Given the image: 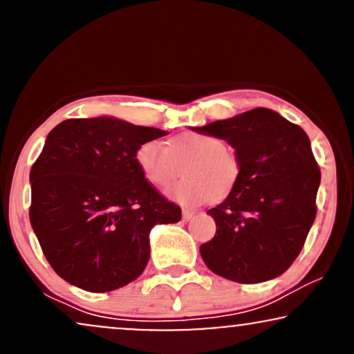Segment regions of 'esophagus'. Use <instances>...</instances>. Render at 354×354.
I'll use <instances>...</instances> for the list:
<instances>
[{"mask_svg":"<svg viewBox=\"0 0 354 354\" xmlns=\"http://www.w3.org/2000/svg\"><path fill=\"white\" fill-rule=\"evenodd\" d=\"M182 217H184V220H192L195 217V212L190 209H184L182 210Z\"/></svg>","mask_w":354,"mask_h":354,"instance_id":"esophagus-1","label":"esophagus"}]
</instances>
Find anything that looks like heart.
<instances>
[{
	"label": "heart",
	"instance_id": "b5f03b06",
	"mask_svg": "<svg viewBox=\"0 0 354 354\" xmlns=\"http://www.w3.org/2000/svg\"><path fill=\"white\" fill-rule=\"evenodd\" d=\"M137 167L145 180L167 187L184 172V180L170 195L184 205H201L228 197L242 176L240 157L215 136L185 132L170 139L167 147L159 140H144L136 151Z\"/></svg>",
	"mask_w": 354,
	"mask_h": 354
}]
</instances>
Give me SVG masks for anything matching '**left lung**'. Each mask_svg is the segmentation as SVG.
<instances>
[{
    "label": "left lung",
    "instance_id": "left-lung-1",
    "mask_svg": "<svg viewBox=\"0 0 354 354\" xmlns=\"http://www.w3.org/2000/svg\"><path fill=\"white\" fill-rule=\"evenodd\" d=\"M194 131L227 140L242 162L239 184L207 212L217 232L201 245L203 261L236 283L280 277L300 255L317 217L322 172L308 136L267 107Z\"/></svg>",
    "mask_w": 354,
    "mask_h": 354
}]
</instances>
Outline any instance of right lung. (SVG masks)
Segmentation results:
<instances>
[{
    "label": "right lung",
    "instance_id": "right-lung-1",
    "mask_svg": "<svg viewBox=\"0 0 354 354\" xmlns=\"http://www.w3.org/2000/svg\"><path fill=\"white\" fill-rule=\"evenodd\" d=\"M167 132L114 118L62 120L29 172V220L54 272L86 292L134 281L151 255L156 223L182 218L137 167L144 140Z\"/></svg>",
    "mask_w": 354,
    "mask_h": 354
}]
</instances>
